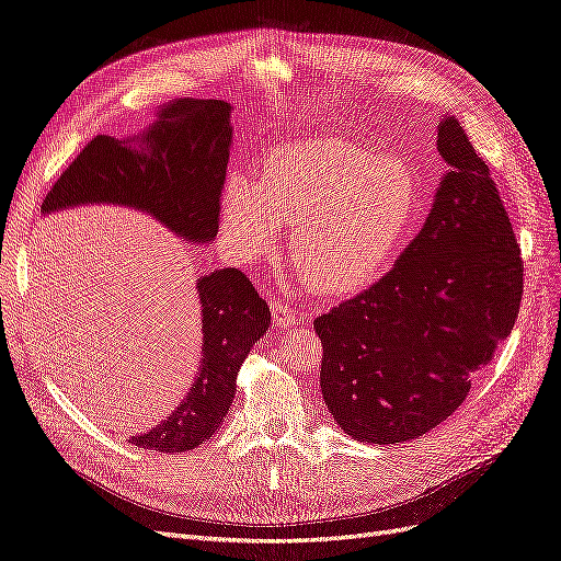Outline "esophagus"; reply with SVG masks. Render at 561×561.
I'll return each instance as SVG.
<instances>
[{"label":"esophagus","mask_w":561,"mask_h":561,"mask_svg":"<svg viewBox=\"0 0 561 561\" xmlns=\"http://www.w3.org/2000/svg\"><path fill=\"white\" fill-rule=\"evenodd\" d=\"M271 309H273V323L277 328H288V325H296L300 321V313L296 309H290L282 300H271Z\"/></svg>","instance_id":"esophagus-1"}]
</instances>
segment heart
Wrapping results in <instances>:
<instances>
[{"label": "heart", "instance_id": "b5f03b06", "mask_svg": "<svg viewBox=\"0 0 561 561\" xmlns=\"http://www.w3.org/2000/svg\"><path fill=\"white\" fill-rule=\"evenodd\" d=\"M420 208V181L399 153L346 139L279 146L259 181L231 176L220 222L242 261L273 254L290 225L288 261L323 296L367 286L392 261Z\"/></svg>", "mask_w": 561, "mask_h": 561}]
</instances>
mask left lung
<instances>
[{"label":"left lung","mask_w":561,"mask_h":561,"mask_svg":"<svg viewBox=\"0 0 561 561\" xmlns=\"http://www.w3.org/2000/svg\"><path fill=\"white\" fill-rule=\"evenodd\" d=\"M437 153L447 174L424 229L385 277L313 321L325 405L359 443L445 422L520 311V248L489 164L456 118L437 126Z\"/></svg>","instance_id":"1"}]
</instances>
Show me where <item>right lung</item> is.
Instances as JSON below:
<instances>
[{"instance_id": "right-lung-1", "label": "right lung", "mask_w": 561, "mask_h": 561, "mask_svg": "<svg viewBox=\"0 0 561 561\" xmlns=\"http://www.w3.org/2000/svg\"><path fill=\"white\" fill-rule=\"evenodd\" d=\"M229 103L181 99L158 114L139 149L95 135L43 199V210L87 202L124 204L153 217L190 242H210L220 229L229 162ZM204 313L199 376L162 424L133 445L181 454L210 440L231 408L240 364L271 325V309L238 267L197 284Z\"/></svg>"}]
</instances>
